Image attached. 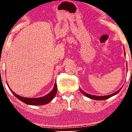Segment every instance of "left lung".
Wrapping results in <instances>:
<instances>
[{"instance_id": "left-lung-1", "label": "left lung", "mask_w": 132, "mask_h": 132, "mask_svg": "<svg viewBox=\"0 0 132 132\" xmlns=\"http://www.w3.org/2000/svg\"><path fill=\"white\" fill-rule=\"evenodd\" d=\"M122 87H121L120 89H119V90H117L116 92H115L114 94H112L111 95H104V96H97V95H90V94H87V93H85L84 91H82V90L81 89V92L84 95H86V97H87L89 98H90V99H94V100H105V99H109V98L111 97H112L113 95L117 94H118L119 92H120V90L122 89Z\"/></svg>"}]
</instances>
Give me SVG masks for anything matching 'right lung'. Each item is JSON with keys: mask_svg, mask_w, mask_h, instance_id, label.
<instances>
[{"mask_svg": "<svg viewBox=\"0 0 132 132\" xmlns=\"http://www.w3.org/2000/svg\"><path fill=\"white\" fill-rule=\"evenodd\" d=\"M9 88L10 89V90H11L12 92L15 96L16 97V98H18L19 100H20L21 101L25 103V104H28V105H45V104H48L54 97L56 94L57 92V84L56 83L54 84L53 89L48 94H47L45 96L42 97H39V98H27V97H21L20 95L16 94L15 92H13L12 90L10 89V87L9 86Z\"/></svg>", "mask_w": 132, "mask_h": 132, "instance_id": "1", "label": "right lung"}]
</instances>
